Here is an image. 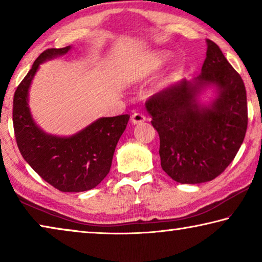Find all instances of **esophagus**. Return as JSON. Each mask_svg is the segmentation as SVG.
Segmentation results:
<instances>
[{"label": "esophagus", "mask_w": 262, "mask_h": 262, "mask_svg": "<svg viewBox=\"0 0 262 262\" xmlns=\"http://www.w3.org/2000/svg\"><path fill=\"white\" fill-rule=\"evenodd\" d=\"M130 120L133 123H134V125H139V123H142L147 120V118H145L142 113H134L130 117Z\"/></svg>", "instance_id": "1"}]
</instances>
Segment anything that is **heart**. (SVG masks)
<instances>
[{
  "instance_id": "obj_1",
  "label": "heart",
  "mask_w": 262,
  "mask_h": 262,
  "mask_svg": "<svg viewBox=\"0 0 262 262\" xmlns=\"http://www.w3.org/2000/svg\"><path fill=\"white\" fill-rule=\"evenodd\" d=\"M168 60V55L164 52H156L154 54L150 55L147 60L143 61V63H141L134 72L132 74V78L135 81L139 79H143L149 75H151L154 72H156L157 69L162 68L164 64L166 63Z\"/></svg>"
}]
</instances>
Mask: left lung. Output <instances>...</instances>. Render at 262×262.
Here are the masks:
<instances>
[{"instance_id":"8db88e82","label":"left lung","mask_w":262,"mask_h":262,"mask_svg":"<svg viewBox=\"0 0 262 262\" xmlns=\"http://www.w3.org/2000/svg\"><path fill=\"white\" fill-rule=\"evenodd\" d=\"M201 74L177 82L150 97L145 108L158 132L161 165L180 184H201L219 177L236 157L247 129L244 82L220 47L207 39ZM215 86L209 105L198 95Z\"/></svg>"}]
</instances>
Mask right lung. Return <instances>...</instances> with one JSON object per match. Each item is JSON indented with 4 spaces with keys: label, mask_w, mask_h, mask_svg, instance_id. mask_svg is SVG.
<instances>
[{
    "label": "right lung",
    "mask_w": 262,
    "mask_h": 262,
    "mask_svg": "<svg viewBox=\"0 0 262 262\" xmlns=\"http://www.w3.org/2000/svg\"><path fill=\"white\" fill-rule=\"evenodd\" d=\"M70 48H50L37 57L17 86L12 121L21 156L43 180L61 192H84L95 188L108 174L129 115L100 118L68 137L47 134L37 126L29 107L31 83L40 63L67 54Z\"/></svg>",
    "instance_id": "obj_1"
}]
</instances>
